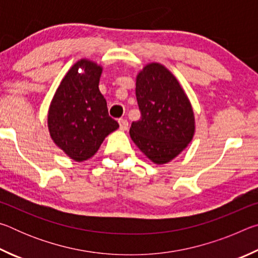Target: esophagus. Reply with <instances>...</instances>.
Listing matches in <instances>:
<instances>
[{
  "mask_svg": "<svg viewBox=\"0 0 258 258\" xmlns=\"http://www.w3.org/2000/svg\"><path fill=\"white\" fill-rule=\"evenodd\" d=\"M118 123H119V127H120L121 131H126L128 128V121L126 119L121 118V119L118 120Z\"/></svg>",
  "mask_w": 258,
  "mask_h": 258,
  "instance_id": "esophagus-1",
  "label": "esophagus"
}]
</instances>
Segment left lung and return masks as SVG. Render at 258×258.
I'll return each mask as SVG.
<instances>
[{
	"label": "left lung",
	"mask_w": 258,
	"mask_h": 258,
	"mask_svg": "<svg viewBox=\"0 0 258 258\" xmlns=\"http://www.w3.org/2000/svg\"><path fill=\"white\" fill-rule=\"evenodd\" d=\"M135 94L141 118L133 121L130 135L151 161L163 165L185 149L195 134V115L175 76L158 62L138 74Z\"/></svg>",
	"instance_id": "left-lung-1"
}]
</instances>
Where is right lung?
<instances>
[{
	"label": "right lung",
	"instance_id": "right-lung-1",
	"mask_svg": "<svg viewBox=\"0 0 258 258\" xmlns=\"http://www.w3.org/2000/svg\"><path fill=\"white\" fill-rule=\"evenodd\" d=\"M102 67L81 59L62 78L52 99L47 127L51 139L75 161L90 159L104 138L119 127L99 90Z\"/></svg>",
	"mask_w": 258,
	"mask_h": 258
}]
</instances>
